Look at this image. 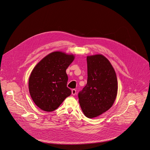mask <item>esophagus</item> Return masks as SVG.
<instances>
[{"mask_svg":"<svg viewBox=\"0 0 150 150\" xmlns=\"http://www.w3.org/2000/svg\"><path fill=\"white\" fill-rule=\"evenodd\" d=\"M71 92L72 94L74 95V96H75V95L76 94V90L75 89H72Z\"/></svg>","mask_w":150,"mask_h":150,"instance_id":"34e87169","label":"esophagus"}]
</instances>
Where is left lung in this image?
<instances>
[{
    "instance_id": "left-lung-1",
    "label": "left lung",
    "mask_w": 150,
    "mask_h": 150,
    "mask_svg": "<svg viewBox=\"0 0 150 150\" xmlns=\"http://www.w3.org/2000/svg\"><path fill=\"white\" fill-rule=\"evenodd\" d=\"M87 83L78 94L86 117L94 118L109 110L117 93V80L112 64L102 54L87 56Z\"/></svg>"
}]
</instances>
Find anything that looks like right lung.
<instances>
[{"mask_svg": "<svg viewBox=\"0 0 150 150\" xmlns=\"http://www.w3.org/2000/svg\"><path fill=\"white\" fill-rule=\"evenodd\" d=\"M74 58L73 54L53 52L33 70L29 78V92L36 105L43 111L55 110L71 95V90L67 87L66 70Z\"/></svg>", "mask_w": 150, "mask_h": 150, "instance_id": "add662e5", "label": "right lung"}]
</instances>
